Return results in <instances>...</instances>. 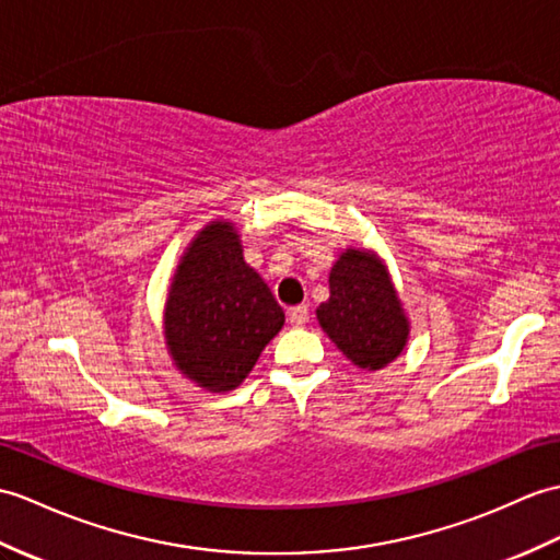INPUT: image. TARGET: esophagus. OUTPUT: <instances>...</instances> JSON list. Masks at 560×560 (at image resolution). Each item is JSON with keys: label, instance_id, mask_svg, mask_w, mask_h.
I'll use <instances>...</instances> for the list:
<instances>
[{"label": "esophagus", "instance_id": "1", "mask_svg": "<svg viewBox=\"0 0 560 560\" xmlns=\"http://www.w3.org/2000/svg\"><path fill=\"white\" fill-rule=\"evenodd\" d=\"M307 319H310V315H307V307L305 305H295V307L289 310L291 327H305Z\"/></svg>", "mask_w": 560, "mask_h": 560}]
</instances>
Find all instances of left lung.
Segmentation results:
<instances>
[{
	"label": "left lung",
	"instance_id": "1",
	"mask_svg": "<svg viewBox=\"0 0 560 560\" xmlns=\"http://www.w3.org/2000/svg\"><path fill=\"white\" fill-rule=\"evenodd\" d=\"M317 322L334 346L368 372L394 362L410 339V319L384 259L353 245L329 271V301L317 307Z\"/></svg>",
	"mask_w": 560,
	"mask_h": 560
}]
</instances>
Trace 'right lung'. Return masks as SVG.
<instances>
[{
	"label": "right lung",
	"mask_w": 560,
	"mask_h": 560,
	"mask_svg": "<svg viewBox=\"0 0 560 560\" xmlns=\"http://www.w3.org/2000/svg\"><path fill=\"white\" fill-rule=\"evenodd\" d=\"M283 322L269 285L243 259L236 224L214 219L195 233L164 303V343L174 368L205 392H233Z\"/></svg>",
	"instance_id": "add662e5"
}]
</instances>
